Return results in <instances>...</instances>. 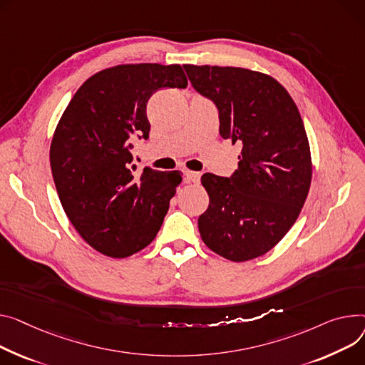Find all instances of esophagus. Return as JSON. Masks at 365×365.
Segmentation results:
<instances>
[{"instance_id": "esophagus-1", "label": "esophagus", "mask_w": 365, "mask_h": 365, "mask_svg": "<svg viewBox=\"0 0 365 365\" xmlns=\"http://www.w3.org/2000/svg\"><path fill=\"white\" fill-rule=\"evenodd\" d=\"M185 176H186V182L189 183H200L201 180V173L198 172H186Z\"/></svg>"}]
</instances>
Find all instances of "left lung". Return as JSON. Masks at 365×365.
<instances>
[{
	"mask_svg": "<svg viewBox=\"0 0 365 365\" xmlns=\"http://www.w3.org/2000/svg\"><path fill=\"white\" fill-rule=\"evenodd\" d=\"M198 93L218 111L223 139L239 143L230 178L205 173L210 205L198 218L204 244L230 261L269 252L294 226L311 185L304 121L272 76L242 67L183 66Z\"/></svg>",
	"mask_w": 365,
	"mask_h": 365,
	"instance_id": "1",
	"label": "left lung"
}]
</instances>
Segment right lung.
<instances>
[{"label":"right lung","mask_w":365,"mask_h":365,"mask_svg":"<svg viewBox=\"0 0 365 365\" xmlns=\"http://www.w3.org/2000/svg\"><path fill=\"white\" fill-rule=\"evenodd\" d=\"M186 86L179 64L115 66L91 76L63 113L50 150L54 183L68 220L98 252L125 258L157 236L183 173L147 165L138 175L132 148L150 138V96Z\"/></svg>","instance_id":"obj_1"}]
</instances>
